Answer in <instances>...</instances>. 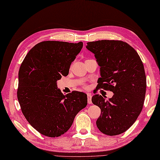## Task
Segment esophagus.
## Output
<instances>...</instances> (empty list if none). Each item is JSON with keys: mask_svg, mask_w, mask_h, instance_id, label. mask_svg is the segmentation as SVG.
I'll use <instances>...</instances> for the list:
<instances>
[{"mask_svg": "<svg viewBox=\"0 0 160 160\" xmlns=\"http://www.w3.org/2000/svg\"><path fill=\"white\" fill-rule=\"evenodd\" d=\"M92 95L90 93H88V104H92Z\"/></svg>", "mask_w": 160, "mask_h": 160, "instance_id": "obj_1", "label": "esophagus"}]
</instances>
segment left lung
I'll return each mask as SVG.
<instances>
[{"instance_id": "8db88e82", "label": "left lung", "mask_w": 160, "mask_h": 160, "mask_svg": "<svg viewBox=\"0 0 160 160\" xmlns=\"http://www.w3.org/2000/svg\"><path fill=\"white\" fill-rule=\"evenodd\" d=\"M100 67L97 88L113 92L108 100L95 95L92 102L100 108L96 121L99 130L109 136L125 132L136 121L143 108L146 90L143 64L133 47L120 40L87 42Z\"/></svg>"}]
</instances>
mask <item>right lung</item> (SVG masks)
I'll return each instance as SVG.
<instances>
[{
	"label": "right lung",
	"instance_id": "obj_1",
	"mask_svg": "<svg viewBox=\"0 0 160 160\" xmlns=\"http://www.w3.org/2000/svg\"><path fill=\"white\" fill-rule=\"evenodd\" d=\"M83 42L44 41L27 53L19 71L17 98L23 116L44 136L65 133L77 114L87 105V95L72 91L64 95L57 81L68 76Z\"/></svg>",
	"mask_w": 160,
	"mask_h": 160
}]
</instances>
